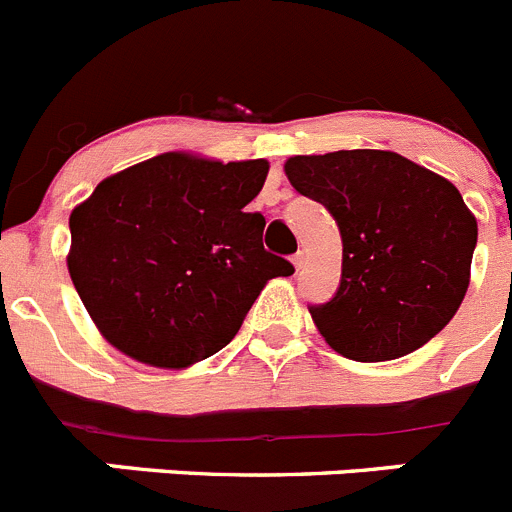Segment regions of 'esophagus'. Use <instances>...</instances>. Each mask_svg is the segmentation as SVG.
<instances>
[{"mask_svg": "<svg viewBox=\"0 0 512 512\" xmlns=\"http://www.w3.org/2000/svg\"><path fill=\"white\" fill-rule=\"evenodd\" d=\"M293 265L298 267V270L305 265V252H295V255H293Z\"/></svg>", "mask_w": 512, "mask_h": 512, "instance_id": "34e87169", "label": "esophagus"}]
</instances>
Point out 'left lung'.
Returning <instances> with one entry per match:
<instances>
[{
	"label": "left lung",
	"mask_w": 512,
	"mask_h": 512,
	"mask_svg": "<svg viewBox=\"0 0 512 512\" xmlns=\"http://www.w3.org/2000/svg\"><path fill=\"white\" fill-rule=\"evenodd\" d=\"M285 174L341 232V285L326 305H310L328 346L374 364L432 341L465 298L477 245L457 186L376 148L293 156Z\"/></svg>",
	"instance_id": "1"
}]
</instances>
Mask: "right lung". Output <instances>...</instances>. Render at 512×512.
Segmentation results:
<instances>
[{
	"label": "right lung",
	"mask_w": 512,
	"mask_h": 512,
	"mask_svg": "<svg viewBox=\"0 0 512 512\" xmlns=\"http://www.w3.org/2000/svg\"><path fill=\"white\" fill-rule=\"evenodd\" d=\"M267 169L169 151L103 179L70 212V278L105 341L186 369L237 336L267 280L293 275L262 247L265 217L245 212Z\"/></svg>",
	"instance_id": "add662e5"
}]
</instances>
